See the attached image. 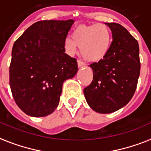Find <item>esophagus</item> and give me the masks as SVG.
<instances>
[{
  "instance_id": "1",
  "label": "esophagus",
  "mask_w": 151,
  "mask_h": 151,
  "mask_svg": "<svg viewBox=\"0 0 151 151\" xmlns=\"http://www.w3.org/2000/svg\"><path fill=\"white\" fill-rule=\"evenodd\" d=\"M77 64H78V67L79 68H81V67H84V66H85V63H83V61H81V60H78V61H77Z\"/></svg>"
}]
</instances>
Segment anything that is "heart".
<instances>
[{
  "instance_id": "b5f03b06",
  "label": "heart",
  "mask_w": 151,
  "mask_h": 151,
  "mask_svg": "<svg viewBox=\"0 0 151 151\" xmlns=\"http://www.w3.org/2000/svg\"><path fill=\"white\" fill-rule=\"evenodd\" d=\"M111 44L109 30L105 25L94 24L79 26L71 37L65 41V50L69 54H74L78 46L84 59L90 62H98L108 53Z\"/></svg>"
}]
</instances>
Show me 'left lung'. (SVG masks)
Here are the masks:
<instances>
[{
    "instance_id": "obj_1",
    "label": "left lung",
    "mask_w": 151,
    "mask_h": 151,
    "mask_svg": "<svg viewBox=\"0 0 151 151\" xmlns=\"http://www.w3.org/2000/svg\"><path fill=\"white\" fill-rule=\"evenodd\" d=\"M113 42L108 53L99 62L90 65L93 80L83 93L91 108L97 113H111L130 101L140 73L137 40L119 23H106Z\"/></svg>"
}]
</instances>
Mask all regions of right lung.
<instances>
[{
  "label": "right lung",
  "mask_w": 151,
  "mask_h": 151,
  "mask_svg": "<svg viewBox=\"0 0 151 151\" xmlns=\"http://www.w3.org/2000/svg\"><path fill=\"white\" fill-rule=\"evenodd\" d=\"M73 23V19L38 21L14 43L9 83L14 100L26 114H51L59 105L63 83L78 72L76 59L65 49Z\"/></svg>",
  "instance_id": "1"
}]
</instances>
